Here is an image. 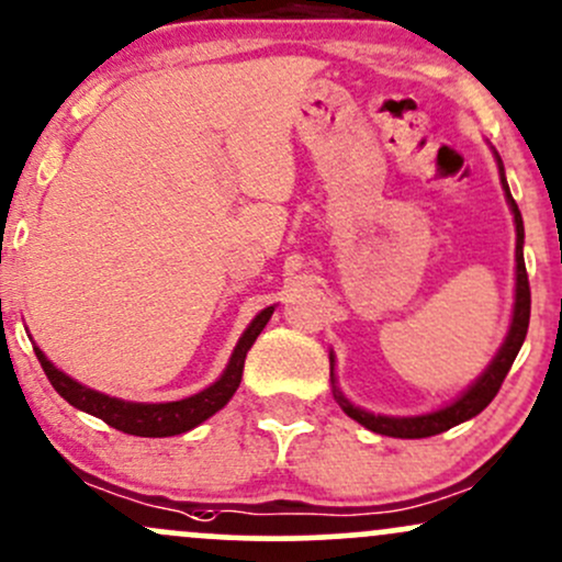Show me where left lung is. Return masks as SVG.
Returning <instances> with one entry per match:
<instances>
[{"label": "left lung", "mask_w": 562, "mask_h": 562, "mask_svg": "<svg viewBox=\"0 0 562 562\" xmlns=\"http://www.w3.org/2000/svg\"><path fill=\"white\" fill-rule=\"evenodd\" d=\"M498 162V172H502V187L507 191V202L512 207V215H515V229H517V248H515V258H517V282H515V314H512V325L507 333V341L504 347L498 349L496 360L491 362L488 371L480 375L477 381L461 394L456 403L448 405V408L427 413V416H411V418H392V416H373V413L355 408L341 392L336 390V400L341 405L347 416L355 418L357 424L368 427L375 435H386V437H403V440H418V437H431L440 435V431H448L456 424L467 422V418L477 416L480 411L488 408V403L496 397L498 390H502L504 379H507L512 362H515L517 351H520L522 341H526L528 333V319H531V285H528V271H526V261H522V215L517 211V202L512 200L507 178H504V165L502 157L496 154ZM333 362V357H330ZM330 375H333V366H330ZM336 381V379H333Z\"/></svg>", "instance_id": "obj_1"}]
</instances>
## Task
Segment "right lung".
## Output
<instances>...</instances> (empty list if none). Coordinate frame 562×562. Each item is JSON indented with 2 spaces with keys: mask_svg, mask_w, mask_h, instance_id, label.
Returning a JSON list of instances; mask_svg holds the SVG:
<instances>
[{
  "mask_svg": "<svg viewBox=\"0 0 562 562\" xmlns=\"http://www.w3.org/2000/svg\"><path fill=\"white\" fill-rule=\"evenodd\" d=\"M271 312H274V306H267V310L258 314V317L248 325V330L243 333L239 344L234 347V355L229 366H226L224 375H221L213 386H207V390L194 394V397L178 400V403L151 405V403H125V400L109 397V394H101L95 390H88V386L77 384V381L69 379L64 371H58V368H55L40 349L34 351L42 362V371H45L47 379H50L53 390L58 392L66 403L74 405V408L101 418V422H106L109 427L125 431V435L170 437V435H181V431L194 429L196 424L211 418L215 411H221L226 403H229L232 394L237 392L239 381H243V368H245V357H248V349L258 338V333L267 328Z\"/></svg>",
  "mask_w": 562,
  "mask_h": 562,
  "instance_id": "obj_1",
  "label": "right lung"
}]
</instances>
